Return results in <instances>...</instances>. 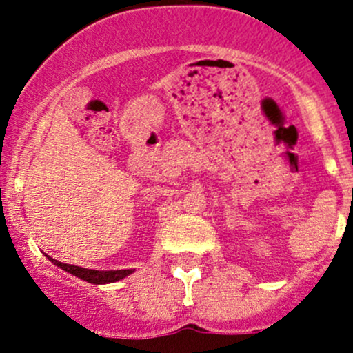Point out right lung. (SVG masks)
<instances>
[{"label": "right lung", "instance_id": "1", "mask_svg": "<svg viewBox=\"0 0 353 353\" xmlns=\"http://www.w3.org/2000/svg\"><path fill=\"white\" fill-rule=\"evenodd\" d=\"M48 259L51 263H54L56 266H59L61 270H65V272L78 276L80 280H85V282L94 283V285H104V283L119 282V280L126 279V276H130L131 273L134 272V270H109V272H104V270H88V268H81V266L66 265V263L58 261V259L51 258V256H48Z\"/></svg>", "mask_w": 353, "mask_h": 353}]
</instances>
